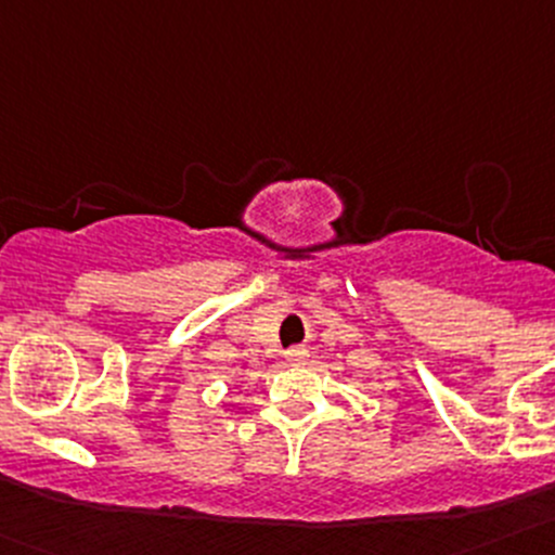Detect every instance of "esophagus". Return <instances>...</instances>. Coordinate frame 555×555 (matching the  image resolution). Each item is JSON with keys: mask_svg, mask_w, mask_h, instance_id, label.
I'll use <instances>...</instances> for the list:
<instances>
[{"mask_svg": "<svg viewBox=\"0 0 555 555\" xmlns=\"http://www.w3.org/2000/svg\"><path fill=\"white\" fill-rule=\"evenodd\" d=\"M284 357H287L289 362H306V357H309V351H306V349H289Z\"/></svg>", "mask_w": 555, "mask_h": 555, "instance_id": "obj_1", "label": "esophagus"}]
</instances>
